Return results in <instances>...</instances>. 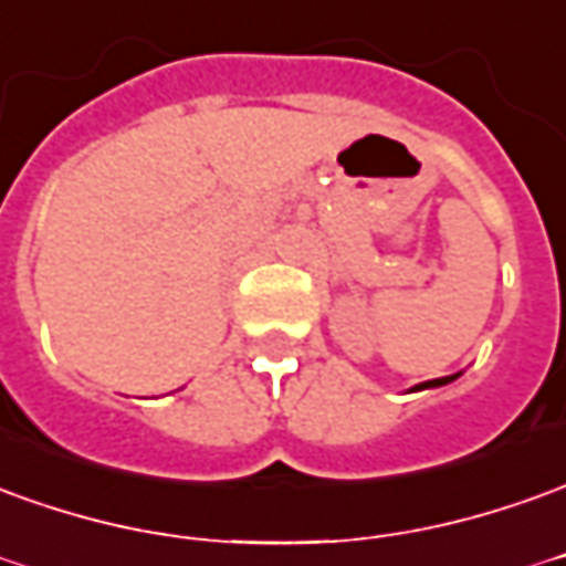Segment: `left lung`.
Returning <instances> with one entry per match:
<instances>
[{"label":"left lung","mask_w":566,"mask_h":566,"mask_svg":"<svg viewBox=\"0 0 566 566\" xmlns=\"http://www.w3.org/2000/svg\"><path fill=\"white\" fill-rule=\"evenodd\" d=\"M460 374H453V377H438V379H426V382H420V386H413L410 392H420V389H438V386H448L450 379H457Z\"/></svg>","instance_id":"1"}]
</instances>
